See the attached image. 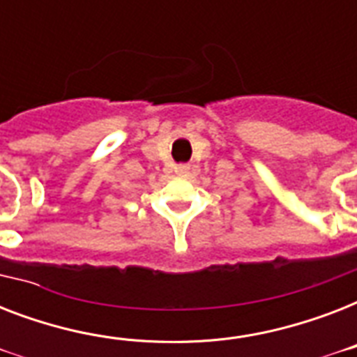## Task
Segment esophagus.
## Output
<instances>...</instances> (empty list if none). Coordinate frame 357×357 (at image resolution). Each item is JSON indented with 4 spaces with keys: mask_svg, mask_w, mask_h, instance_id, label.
Listing matches in <instances>:
<instances>
[{
    "mask_svg": "<svg viewBox=\"0 0 357 357\" xmlns=\"http://www.w3.org/2000/svg\"><path fill=\"white\" fill-rule=\"evenodd\" d=\"M176 172H178L179 176H189L190 165H178V167H176Z\"/></svg>",
    "mask_w": 357,
    "mask_h": 357,
    "instance_id": "obj_1",
    "label": "esophagus"
}]
</instances>
